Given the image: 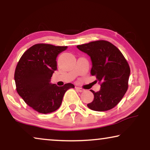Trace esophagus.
<instances>
[{"label":"esophagus","mask_w":150,"mask_h":150,"mask_svg":"<svg viewBox=\"0 0 150 150\" xmlns=\"http://www.w3.org/2000/svg\"><path fill=\"white\" fill-rule=\"evenodd\" d=\"M76 89L78 91H79V92H83L84 91H85V90H84L83 89H82V88H81V87H76Z\"/></svg>","instance_id":"obj_1"}]
</instances>
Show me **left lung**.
I'll list each match as a JSON object with an SVG mask.
<instances>
[{"label": "left lung", "instance_id": "1", "mask_svg": "<svg viewBox=\"0 0 150 150\" xmlns=\"http://www.w3.org/2000/svg\"><path fill=\"white\" fill-rule=\"evenodd\" d=\"M77 48L91 57V74L101 83L99 91L90 90L94 98L87 106L96 111L114 108L128 87L130 69L124 55L115 46L105 40L79 45Z\"/></svg>", "mask_w": 150, "mask_h": 150}]
</instances>
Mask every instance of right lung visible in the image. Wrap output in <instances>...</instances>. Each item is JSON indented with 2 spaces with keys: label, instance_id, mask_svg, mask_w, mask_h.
<instances>
[{
  "label": "right lung",
  "instance_id": "right-lung-1",
  "mask_svg": "<svg viewBox=\"0 0 150 150\" xmlns=\"http://www.w3.org/2000/svg\"><path fill=\"white\" fill-rule=\"evenodd\" d=\"M67 46L38 44L22 54L16 66L14 79L18 93L24 101L40 113H50L60 107L71 83L58 87L50 83L57 69V57Z\"/></svg>",
  "mask_w": 150,
  "mask_h": 150
}]
</instances>
